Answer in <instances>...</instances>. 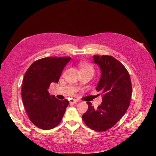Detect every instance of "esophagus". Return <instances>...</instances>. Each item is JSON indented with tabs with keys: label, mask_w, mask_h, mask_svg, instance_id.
<instances>
[{
	"label": "esophagus",
	"mask_w": 156,
	"mask_h": 156,
	"mask_svg": "<svg viewBox=\"0 0 156 156\" xmlns=\"http://www.w3.org/2000/svg\"><path fill=\"white\" fill-rule=\"evenodd\" d=\"M77 102H78V101L76 99H70L69 100L70 103H76Z\"/></svg>",
	"instance_id": "1"
}]
</instances>
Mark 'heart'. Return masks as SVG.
I'll list each match as a JSON object with an SVG mask.
<instances>
[{
	"label": "heart",
	"mask_w": 156,
	"mask_h": 156,
	"mask_svg": "<svg viewBox=\"0 0 156 156\" xmlns=\"http://www.w3.org/2000/svg\"><path fill=\"white\" fill-rule=\"evenodd\" d=\"M80 67L81 71L90 72L93 74H94V69L93 67V66L90 63H88L86 62H81L80 65Z\"/></svg>",
	"instance_id": "obj_1"
}]
</instances>
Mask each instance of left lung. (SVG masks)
I'll list each match as a JSON object with an SVG mask.
<instances>
[{"label": "left lung", "mask_w": 156, "mask_h": 156, "mask_svg": "<svg viewBox=\"0 0 156 156\" xmlns=\"http://www.w3.org/2000/svg\"><path fill=\"white\" fill-rule=\"evenodd\" d=\"M94 63L101 70L96 90L102 95L97 108L87 102L88 108L82 116L85 124L96 131H104L114 126L125 115L130 104L132 86L124 65L110 55H94Z\"/></svg>", "instance_id": "left-lung-1"}]
</instances>
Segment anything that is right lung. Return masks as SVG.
<instances>
[{"label": "right lung", "mask_w": 156, "mask_h": 156, "mask_svg": "<svg viewBox=\"0 0 156 156\" xmlns=\"http://www.w3.org/2000/svg\"><path fill=\"white\" fill-rule=\"evenodd\" d=\"M70 57H50L33 62L26 72L21 87V98L30 121L42 129H50L61 122L69 101L51 96V83H58Z\"/></svg>", "instance_id": "1"}]
</instances>
